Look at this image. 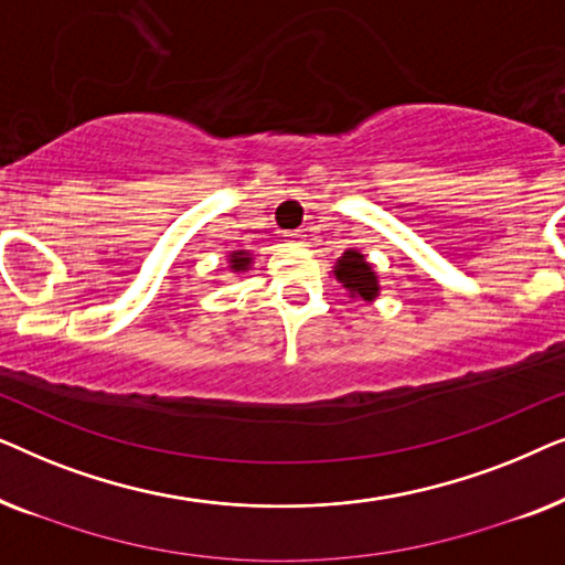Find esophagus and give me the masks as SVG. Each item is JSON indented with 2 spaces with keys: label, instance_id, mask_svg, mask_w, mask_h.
Listing matches in <instances>:
<instances>
[{
  "label": "esophagus",
  "instance_id": "1",
  "mask_svg": "<svg viewBox=\"0 0 565 565\" xmlns=\"http://www.w3.org/2000/svg\"><path fill=\"white\" fill-rule=\"evenodd\" d=\"M303 231H288V234H285V242L288 244H303Z\"/></svg>",
  "mask_w": 565,
  "mask_h": 565
}]
</instances>
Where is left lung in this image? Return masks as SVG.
I'll return each mask as SVG.
<instances>
[{
	"label": "left lung",
	"mask_w": 565,
	"mask_h": 565,
	"mask_svg": "<svg viewBox=\"0 0 565 565\" xmlns=\"http://www.w3.org/2000/svg\"><path fill=\"white\" fill-rule=\"evenodd\" d=\"M334 275L337 280L350 290L352 298L367 300V303L377 298V290H381V285H377V275L373 273V267H370L365 254H360L358 249H347L342 257L337 259Z\"/></svg>",
	"instance_id": "obj_1"
}]
</instances>
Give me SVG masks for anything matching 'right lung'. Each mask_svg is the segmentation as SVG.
Returning a JSON list of instances; mask_svg holds the SVG:
<instances>
[{"label":"right lung","mask_w":565,"mask_h":565,"mask_svg":"<svg viewBox=\"0 0 565 565\" xmlns=\"http://www.w3.org/2000/svg\"><path fill=\"white\" fill-rule=\"evenodd\" d=\"M249 265H252L249 252H231L228 254V267L234 269V273H244V269H249Z\"/></svg>","instance_id":"add662e5"}]
</instances>
